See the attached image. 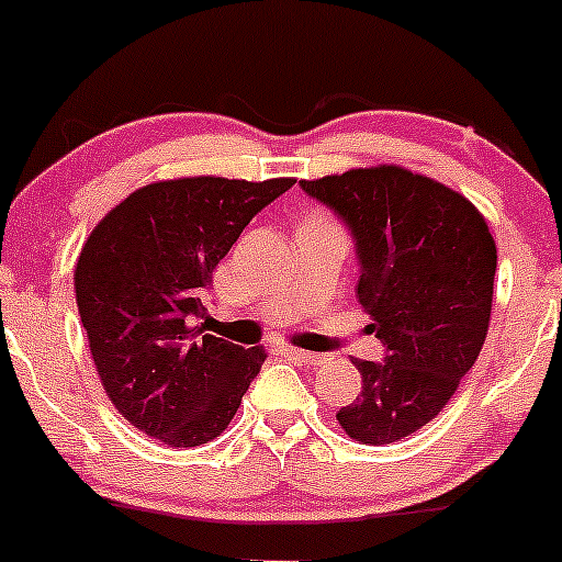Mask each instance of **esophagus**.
Instances as JSON below:
<instances>
[{
    "label": "esophagus",
    "instance_id": "esophagus-1",
    "mask_svg": "<svg viewBox=\"0 0 562 562\" xmlns=\"http://www.w3.org/2000/svg\"><path fill=\"white\" fill-rule=\"evenodd\" d=\"M288 357L295 362H301V366H319V362L325 360V355H314V351H306V349H295V347H285L282 349Z\"/></svg>",
    "mask_w": 562,
    "mask_h": 562
}]
</instances>
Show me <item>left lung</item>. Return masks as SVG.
I'll use <instances>...</instances> for the list:
<instances>
[{
	"label": "left lung",
	"mask_w": 562,
	"mask_h": 562,
	"mask_svg": "<svg viewBox=\"0 0 562 562\" xmlns=\"http://www.w3.org/2000/svg\"><path fill=\"white\" fill-rule=\"evenodd\" d=\"M357 243V299L386 347L351 360L362 390L336 413L351 440L390 446L429 424L459 390L488 336L496 243L459 191L400 165L301 181Z\"/></svg>",
	"instance_id": "1"
}]
</instances>
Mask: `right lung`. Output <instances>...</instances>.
<instances>
[{
	"mask_svg": "<svg viewBox=\"0 0 562 562\" xmlns=\"http://www.w3.org/2000/svg\"><path fill=\"white\" fill-rule=\"evenodd\" d=\"M293 178H172L135 189L98 221L74 269L79 317L101 384L135 429L170 448L229 427L263 347L200 336L221 258Z\"/></svg>",
	"mask_w": 562,
	"mask_h": 562,
	"instance_id": "1",
	"label": "right lung"
}]
</instances>
